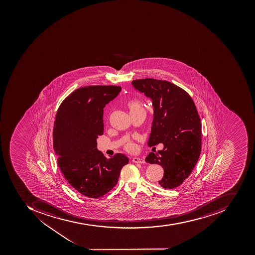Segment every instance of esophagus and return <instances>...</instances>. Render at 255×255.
I'll return each instance as SVG.
<instances>
[{
    "instance_id": "esophagus-1",
    "label": "esophagus",
    "mask_w": 255,
    "mask_h": 255,
    "mask_svg": "<svg viewBox=\"0 0 255 255\" xmlns=\"http://www.w3.org/2000/svg\"><path fill=\"white\" fill-rule=\"evenodd\" d=\"M132 161L134 163H140V164H143L144 163V160L143 158H141V157H133L132 158Z\"/></svg>"
}]
</instances>
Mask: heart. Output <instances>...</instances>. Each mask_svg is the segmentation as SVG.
Returning <instances> with one entry per match:
<instances>
[{
    "label": "heart",
    "mask_w": 255,
    "mask_h": 255,
    "mask_svg": "<svg viewBox=\"0 0 255 255\" xmlns=\"http://www.w3.org/2000/svg\"><path fill=\"white\" fill-rule=\"evenodd\" d=\"M127 106H128V109H129L130 113L143 109V105H142L140 101L138 99L130 100V101L127 102ZM128 148H129L130 150L133 148V145H130Z\"/></svg>",
    "instance_id": "1"
}]
</instances>
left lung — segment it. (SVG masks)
<instances>
[{"label":"left lung","mask_w":255,"mask_h":255,"mask_svg":"<svg viewBox=\"0 0 255 255\" xmlns=\"http://www.w3.org/2000/svg\"><path fill=\"white\" fill-rule=\"evenodd\" d=\"M132 85L150 98L154 107L147 144H164L163 150L150 152L145 161L163 167L160 186L178 187L189 177L201 154V123L195 104L183 89L166 80L140 79Z\"/></svg>","instance_id":"left-lung-1"}]
</instances>
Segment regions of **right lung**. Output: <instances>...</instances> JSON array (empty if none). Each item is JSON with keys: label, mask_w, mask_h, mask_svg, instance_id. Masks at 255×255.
I'll list each match as a JSON object with an SVG mask.
<instances>
[{"label": "right lung", "mask_w": 255, "mask_h": 255, "mask_svg": "<svg viewBox=\"0 0 255 255\" xmlns=\"http://www.w3.org/2000/svg\"><path fill=\"white\" fill-rule=\"evenodd\" d=\"M117 86H88L71 93L57 112L53 147L68 183L82 195L98 198L117 184L128 158L116 154L106 158L97 148L103 135L104 108L121 91Z\"/></svg>", "instance_id": "right-lung-1"}]
</instances>
